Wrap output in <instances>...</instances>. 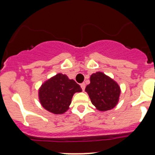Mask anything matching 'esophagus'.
<instances>
[{"label":"esophagus","instance_id":"1","mask_svg":"<svg viewBox=\"0 0 155 155\" xmlns=\"http://www.w3.org/2000/svg\"><path fill=\"white\" fill-rule=\"evenodd\" d=\"M81 89H82V90L84 91V89H85V87H86V84H84V83H83V84H81Z\"/></svg>","mask_w":155,"mask_h":155}]
</instances>
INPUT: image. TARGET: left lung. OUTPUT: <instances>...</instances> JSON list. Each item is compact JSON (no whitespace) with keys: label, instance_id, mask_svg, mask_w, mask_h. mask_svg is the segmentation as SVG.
I'll use <instances>...</instances> for the list:
<instances>
[{"label":"left lung","instance_id":"left-lung-1","mask_svg":"<svg viewBox=\"0 0 155 155\" xmlns=\"http://www.w3.org/2000/svg\"><path fill=\"white\" fill-rule=\"evenodd\" d=\"M85 91L95 108L103 112L117 105L121 93L119 84L101 71L91 74L90 84L86 87Z\"/></svg>","mask_w":155,"mask_h":155}]
</instances>
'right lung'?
Returning a JSON list of instances; mask_svg holds the SVG:
<instances>
[{
    "label": "right lung",
    "mask_w": 155,
    "mask_h": 155,
    "mask_svg": "<svg viewBox=\"0 0 155 155\" xmlns=\"http://www.w3.org/2000/svg\"><path fill=\"white\" fill-rule=\"evenodd\" d=\"M82 92L79 84L66 74L58 73L45 81L39 89L41 105L54 114H63L69 109L75 92Z\"/></svg>",
    "instance_id": "right-lung-1"
}]
</instances>
